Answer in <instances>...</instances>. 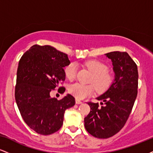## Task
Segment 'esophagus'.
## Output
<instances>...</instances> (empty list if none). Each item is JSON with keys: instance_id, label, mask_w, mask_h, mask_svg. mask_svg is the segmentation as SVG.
Returning <instances> with one entry per match:
<instances>
[{"instance_id": "esophagus-1", "label": "esophagus", "mask_w": 153, "mask_h": 153, "mask_svg": "<svg viewBox=\"0 0 153 153\" xmlns=\"http://www.w3.org/2000/svg\"><path fill=\"white\" fill-rule=\"evenodd\" d=\"M75 103H76L77 104H80V103H82V101H80V100L76 99H75Z\"/></svg>"}]
</instances>
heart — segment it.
Listing matches in <instances>:
<instances>
[{"mask_svg": "<svg viewBox=\"0 0 153 153\" xmlns=\"http://www.w3.org/2000/svg\"><path fill=\"white\" fill-rule=\"evenodd\" d=\"M85 66L93 73L90 82L94 84L98 92L102 93L111 86L114 80V76L108 71V67L99 60H88L85 62ZM77 65L74 62L70 63L65 68V74L67 78L73 80L77 73ZM95 87L93 85H82L79 82L71 84L68 87L70 94L79 99L88 97L94 93Z\"/></svg>", "mask_w": 153, "mask_h": 153, "instance_id": "heart-1", "label": "heart"}]
</instances>
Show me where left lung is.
I'll return each mask as SVG.
<instances>
[{"label": "left lung", "instance_id": "obj_1", "mask_svg": "<svg viewBox=\"0 0 153 153\" xmlns=\"http://www.w3.org/2000/svg\"><path fill=\"white\" fill-rule=\"evenodd\" d=\"M111 59L115 79L109 88L97 97L99 103L88 102L91 111L84 119L88 132L106 139L118 133L127 122L137 96V66L126 52L106 54Z\"/></svg>", "mask_w": 153, "mask_h": 153}]
</instances>
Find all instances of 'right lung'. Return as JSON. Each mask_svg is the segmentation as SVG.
Segmentation results:
<instances>
[{
    "instance_id": "1",
    "label": "right lung",
    "mask_w": 153,
    "mask_h": 153,
    "mask_svg": "<svg viewBox=\"0 0 153 153\" xmlns=\"http://www.w3.org/2000/svg\"><path fill=\"white\" fill-rule=\"evenodd\" d=\"M70 63L68 54L50 45H33L19 60L16 102L24 122L38 134L58 131L65 110L75 105L71 94L60 100L50 96L51 91L65 79L64 68ZM60 88L64 93L65 88Z\"/></svg>"
}]
</instances>
